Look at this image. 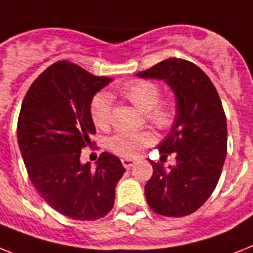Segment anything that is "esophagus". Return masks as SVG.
Segmentation results:
<instances>
[{
	"label": "esophagus",
	"instance_id": "1",
	"mask_svg": "<svg viewBox=\"0 0 253 253\" xmlns=\"http://www.w3.org/2000/svg\"><path fill=\"white\" fill-rule=\"evenodd\" d=\"M122 163H123V166H124V168L129 169L131 166H133V164H134L135 160L134 159H128V158H125V159H122Z\"/></svg>",
	"mask_w": 253,
	"mask_h": 253
}]
</instances>
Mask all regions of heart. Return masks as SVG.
<instances>
[{
    "mask_svg": "<svg viewBox=\"0 0 253 253\" xmlns=\"http://www.w3.org/2000/svg\"><path fill=\"white\" fill-rule=\"evenodd\" d=\"M118 95L130 102L143 112L146 120L159 130H167L174 124L177 104L173 98H160V86L155 81L135 79L119 87ZM115 94H101L94 98L90 114L94 125L101 130H107L112 125L111 99ZM155 141L151 131H119L110 142L108 147L114 154L123 158H134L146 146Z\"/></svg>",
    "mask_w": 253,
    "mask_h": 253,
    "instance_id": "b5f03b06",
    "label": "heart"
}]
</instances>
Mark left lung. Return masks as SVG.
Instances as JSON below:
<instances>
[{"label":"left lung","instance_id":"obj_1","mask_svg":"<svg viewBox=\"0 0 253 253\" xmlns=\"http://www.w3.org/2000/svg\"><path fill=\"white\" fill-rule=\"evenodd\" d=\"M164 80L174 91L176 122L159 145L162 158L176 156V166L164 169L151 162L146 200L158 214L182 217L194 213L216 189L227 152L226 116L211 79L197 64L169 58L137 74Z\"/></svg>","mask_w":253,"mask_h":253}]
</instances>
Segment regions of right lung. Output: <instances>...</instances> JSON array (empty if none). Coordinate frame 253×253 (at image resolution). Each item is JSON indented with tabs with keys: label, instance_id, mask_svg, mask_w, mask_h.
<instances>
[{
	"label": "right lung",
	"instance_id": "1",
	"mask_svg": "<svg viewBox=\"0 0 253 253\" xmlns=\"http://www.w3.org/2000/svg\"><path fill=\"white\" fill-rule=\"evenodd\" d=\"M110 81L59 60L33 81L19 114L18 143L29 178L50 207L72 220L94 221L111 212L125 172L110 152H102L95 169L80 162L81 150L94 145L91 99Z\"/></svg>",
	"mask_w": 253,
	"mask_h": 253
}]
</instances>
